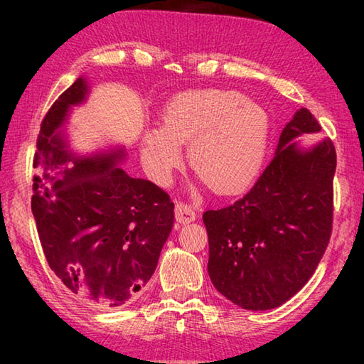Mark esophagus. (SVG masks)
<instances>
[{
    "mask_svg": "<svg viewBox=\"0 0 364 364\" xmlns=\"http://www.w3.org/2000/svg\"><path fill=\"white\" fill-rule=\"evenodd\" d=\"M175 217L178 221H180V223L189 226V223H193V221L196 220L194 207H191L188 204H176Z\"/></svg>",
    "mask_w": 364,
    "mask_h": 364,
    "instance_id": "obj_1",
    "label": "esophagus"
}]
</instances>
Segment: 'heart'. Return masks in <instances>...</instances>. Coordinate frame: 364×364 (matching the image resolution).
Listing matches in <instances>:
<instances>
[{
	"instance_id": "1",
	"label": "heart",
	"mask_w": 364,
	"mask_h": 364,
	"mask_svg": "<svg viewBox=\"0 0 364 364\" xmlns=\"http://www.w3.org/2000/svg\"><path fill=\"white\" fill-rule=\"evenodd\" d=\"M258 143L254 134L223 130L205 136L194 156V170L205 183H217L237 167L242 175H250L257 165Z\"/></svg>"
}]
</instances>
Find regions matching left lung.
Wrapping results in <instances>:
<instances>
[{
    "label": "left lung",
    "mask_w": 364,
    "mask_h": 364,
    "mask_svg": "<svg viewBox=\"0 0 364 364\" xmlns=\"http://www.w3.org/2000/svg\"><path fill=\"white\" fill-rule=\"evenodd\" d=\"M90 95L88 80L78 77L43 119L32 213L49 267L64 284L120 306L156 271L175 205L154 183L127 175L125 146L73 149L70 115Z\"/></svg>",
    "instance_id": "left-lung-1"
}]
</instances>
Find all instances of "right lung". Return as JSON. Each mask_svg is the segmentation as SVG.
Wrapping results in <instances>:
<instances>
[{
	"label": "right lung",
	"instance_id": "1",
	"mask_svg": "<svg viewBox=\"0 0 364 364\" xmlns=\"http://www.w3.org/2000/svg\"><path fill=\"white\" fill-rule=\"evenodd\" d=\"M308 110H299L279 136L274 157L242 199L202 218L208 234V276L244 310H271L294 297L318 267L332 230L336 151Z\"/></svg>",
	"mask_w": 364,
	"mask_h": 364
}]
</instances>
